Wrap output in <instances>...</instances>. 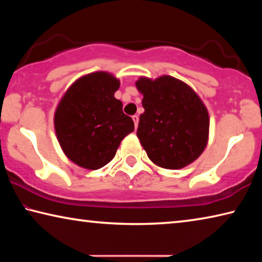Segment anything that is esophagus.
<instances>
[{"mask_svg": "<svg viewBox=\"0 0 262 262\" xmlns=\"http://www.w3.org/2000/svg\"><path fill=\"white\" fill-rule=\"evenodd\" d=\"M133 121H134V125H135V129L139 126V115H133Z\"/></svg>", "mask_w": 262, "mask_h": 262, "instance_id": "esophagus-1", "label": "esophagus"}]
</instances>
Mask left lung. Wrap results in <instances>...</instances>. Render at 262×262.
<instances>
[{
  "mask_svg": "<svg viewBox=\"0 0 262 262\" xmlns=\"http://www.w3.org/2000/svg\"><path fill=\"white\" fill-rule=\"evenodd\" d=\"M135 85L144 107L136 135L150 161L179 170L200 157L209 139V114L196 92L168 75L141 76Z\"/></svg>",
  "mask_w": 262,
  "mask_h": 262,
  "instance_id": "obj_1",
  "label": "left lung"
}]
</instances>
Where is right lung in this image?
<instances>
[{"mask_svg":"<svg viewBox=\"0 0 262 262\" xmlns=\"http://www.w3.org/2000/svg\"><path fill=\"white\" fill-rule=\"evenodd\" d=\"M120 81L107 72L76 79L62 96L54 128L62 151L76 165L98 170L115 156L121 141L134 130L132 118L114 97Z\"/></svg>","mask_w":262,"mask_h":262,"instance_id":"add662e5","label":"right lung"}]
</instances>
